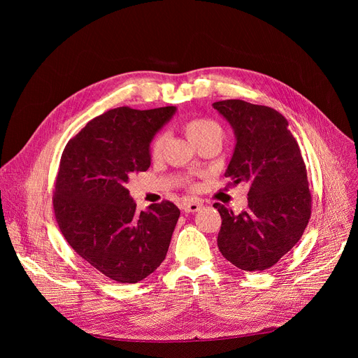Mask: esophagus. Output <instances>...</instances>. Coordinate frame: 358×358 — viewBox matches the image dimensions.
Returning <instances> with one entry per match:
<instances>
[{
    "label": "esophagus",
    "mask_w": 358,
    "mask_h": 358,
    "mask_svg": "<svg viewBox=\"0 0 358 358\" xmlns=\"http://www.w3.org/2000/svg\"><path fill=\"white\" fill-rule=\"evenodd\" d=\"M201 208H203V203H201V201H199V200H194V199L184 200V201H182V204H181V209H182L185 213H194V212H199Z\"/></svg>",
    "instance_id": "34e87169"
}]
</instances>
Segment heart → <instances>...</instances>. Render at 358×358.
Listing matches in <instances>:
<instances>
[{"label":"heart","instance_id":"obj_1","mask_svg":"<svg viewBox=\"0 0 358 358\" xmlns=\"http://www.w3.org/2000/svg\"><path fill=\"white\" fill-rule=\"evenodd\" d=\"M185 135L192 142H196L201 138L206 136H220L222 138V129L217 123L209 120V119H194L192 122H189L185 124ZM164 142H165V136L164 135H158L154 141L152 145H150V150H152L154 157H159L162 152L164 148Z\"/></svg>","mask_w":358,"mask_h":358}]
</instances>
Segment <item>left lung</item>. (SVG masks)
<instances>
[{
  "instance_id": "left-lung-1",
  "label": "left lung",
  "mask_w": 358,
  "mask_h": 358,
  "mask_svg": "<svg viewBox=\"0 0 358 358\" xmlns=\"http://www.w3.org/2000/svg\"><path fill=\"white\" fill-rule=\"evenodd\" d=\"M234 129L235 149L224 177L247 182L248 208L235 215L215 203L222 217L217 247L245 271L273 267L302 238L312 197L306 166L283 115L242 100L213 103Z\"/></svg>"
}]
</instances>
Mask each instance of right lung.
Wrapping results in <instances>:
<instances>
[{"label": "right lung", "instance_id": "obj_1", "mask_svg": "<svg viewBox=\"0 0 358 358\" xmlns=\"http://www.w3.org/2000/svg\"><path fill=\"white\" fill-rule=\"evenodd\" d=\"M117 107L92 119L62 152L53 209L66 242L117 283H138L165 259L180 210L171 201L136 210L126 184L150 165V142L176 115Z\"/></svg>", "mask_w": 358, "mask_h": 358}]
</instances>
